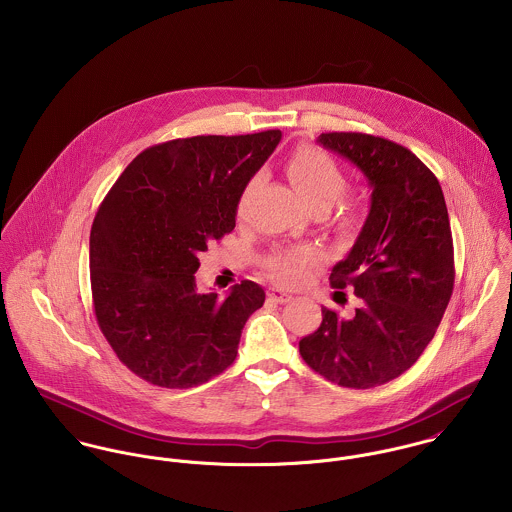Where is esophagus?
<instances>
[{
	"instance_id": "obj_1",
	"label": "esophagus",
	"mask_w": 512,
	"mask_h": 512,
	"mask_svg": "<svg viewBox=\"0 0 512 512\" xmlns=\"http://www.w3.org/2000/svg\"><path fill=\"white\" fill-rule=\"evenodd\" d=\"M268 297H270L272 301H278V303H286V301H290V299H292V293L284 292V290H280V288H270Z\"/></svg>"
}]
</instances>
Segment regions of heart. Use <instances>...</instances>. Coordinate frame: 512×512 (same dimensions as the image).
<instances>
[{
  "label": "heart",
  "mask_w": 512,
  "mask_h": 512,
  "mask_svg": "<svg viewBox=\"0 0 512 512\" xmlns=\"http://www.w3.org/2000/svg\"><path fill=\"white\" fill-rule=\"evenodd\" d=\"M288 175L313 211H327L343 195L347 185L341 165L329 153L315 146H301L293 151L288 161ZM256 183L258 177H252L242 189L238 215L244 213ZM321 260V252L313 248H280L266 260V268L278 282L297 286L309 278L311 268Z\"/></svg>",
  "instance_id": "obj_1"
}]
</instances>
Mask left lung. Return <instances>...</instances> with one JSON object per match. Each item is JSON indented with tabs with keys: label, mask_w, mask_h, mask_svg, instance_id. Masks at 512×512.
<instances>
[{
	"label": "left lung",
	"mask_w": 512,
	"mask_h": 512,
	"mask_svg": "<svg viewBox=\"0 0 512 512\" xmlns=\"http://www.w3.org/2000/svg\"><path fill=\"white\" fill-rule=\"evenodd\" d=\"M317 142L365 173L372 195L365 224L331 272L351 286V317L321 307L317 331L299 341L303 361L347 388H372L406 372L434 339L453 292V240L436 175L390 140L329 132Z\"/></svg>",
	"instance_id": "left-lung-1"
}]
</instances>
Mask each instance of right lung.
<instances>
[{"label":"right lung","mask_w":512,"mask_h":512,"mask_svg":"<svg viewBox=\"0 0 512 512\" xmlns=\"http://www.w3.org/2000/svg\"><path fill=\"white\" fill-rule=\"evenodd\" d=\"M282 132L195 136L147 147L102 201L90 230V286L100 331L149 384L199 386L234 363L264 290L244 280L199 293V254L232 232L240 193Z\"/></svg>","instance_id":"obj_1"}]
</instances>
